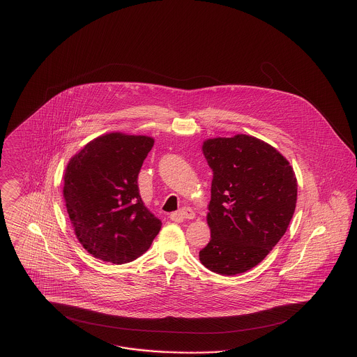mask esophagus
Instances as JSON below:
<instances>
[{"label": "esophagus", "instance_id": "obj_1", "mask_svg": "<svg viewBox=\"0 0 357 357\" xmlns=\"http://www.w3.org/2000/svg\"><path fill=\"white\" fill-rule=\"evenodd\" d=\"M195 218V213L191 207H183L182 210L174 213L171 215V220L174 221H183V220H194Z\"/></svg>", "mask_w": 357, "mask_h": 357}]
</instances>
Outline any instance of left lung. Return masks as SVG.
<instances>
[{"instance_id":"8db88e82","label":"left lung","mask_w":357,"mask_h":357,"mask_svg":"<svg viewBox=\"0 0 357 357\" xmlns=\"http://www.w3.org/2000/svg\"><path fill=\"white\" fill-rule=\"evenodd\" d=\"M213 170L207 225L211 239L199 252L207 269L245 273L285 234L297 202V179L288 159L255 136L206 139Z\"/></svg>"}]
</instances>
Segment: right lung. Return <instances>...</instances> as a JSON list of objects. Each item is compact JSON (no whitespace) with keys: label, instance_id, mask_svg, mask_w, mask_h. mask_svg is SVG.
Here are the masks:
<instances>
[{"label":"right lung","instance_id":"add662e5","mask_svg":"<svg viewBox=\"0 0 357 357\" xmlns=\"http://www.w3.org/2000/svg\"><path fill=\"white\" fill-rule=\"evenodd\" d=\"M153 137L109 132L69 159L63 195L75 234L95 258L126 264L146 253L162 221L144 206L137 174Z\"/></svg>","mask_w":357,"mask_h":357}]
</instances>
